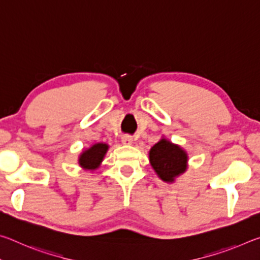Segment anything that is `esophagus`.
<instances>
[{"instance_id": "34e87169", "label": "esophagus", "mask_w": 260, "mask_h": 260, "mask_svg": "<svg viewBox=\"0 0 260 260\" xmlns=\"http://www.w3.org/2000/svg\"><path fill=\"white\" fill-rule=\"evenodd\" d=\"M121 142L126 144V146H129V144L133 143V138L131 135H124L121 138Z\"/></svg>"}]
</instances>
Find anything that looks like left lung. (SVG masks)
Segmentation results:
<instances>
[{"instance_id": "1", "label": "left lung", "mask_w": 260, "mask_h": 260, "mask_svg": "<svg viewBox=\"0 0 260 260\" xmlns=\"http://www.w3.org/2000/svg\"><path fill=\"white\" fill-rule=\"evenodd\" d=\"M149 159L158 177L165 182H173L187 170V152L166 139H161L150 149Z\"/></svg>"}]
</instances>
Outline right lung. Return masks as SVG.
<instances>
[{"label": "right lung", "mask_w": 260, "mask_h": 260, "mask_svg": "<svg viewBox=\"0 0 260 260\" xmlns=\"http://www.w3.org/2000/svg\"><path fill=\"white\" fill-rule=\"evenodd\" d=\"M109 149V146L105 143H95L87 150H83L82 153L79 157V165H80L83 170L94 171L99 169L101 162H102L103 158L105 156Z\"/></svg>", "instance_id": "obj_1"}]
</instances>
